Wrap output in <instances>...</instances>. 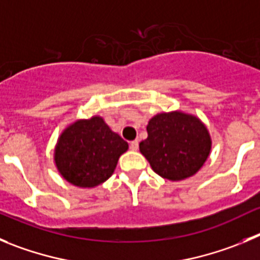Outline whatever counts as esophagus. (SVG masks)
<instances>
[{"label": "esophagus", "mask_w": 260, "mask_h": 260, "mask_svg": "<svg viewBox=\"0 0 260 260\" xmlns=\"http://www.w3.org/2000/svg\"><path fill=\"white\" fill-rule=\"evenodd\" d=\"M129 149L132 150V151H137V150H138V141H137V140H136V141L131 142Z\"/></svg>", "instance_id": "1"}]
</instances>
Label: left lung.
<instances>
[{
  "mask_svg": "<svg viewBox=\"0 0 260 260\" xmlns=\"http://www.w3.org/2000/svg\"><path fill=\"white\" fill-rule=\"evenodd\" d=\"M147 138L140 151L152 171L169 181H182L198 173L212 150L207 125L192 114L174 110L152 116Z\"/></svg>",
  "mask_w": 260,
  "mask_h": 260,
  "instance_id": "obj_1",
  "label": "left lung"
}]
</instances>
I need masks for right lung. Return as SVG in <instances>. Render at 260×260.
<instances>
[{
	"label": "right lung",
	"instance_id": "add662e5",
	"mask_svg": "<svg viewBox=\"0 0 260 260\" xmlns=\"http://www.w3.org/2000/svg\"><path fill=\"white\" fill-rule=\"evenodd\" d=\"M128 144L111 131L103 116L78 119L57 138L53 163L70 185L92 188L111 177Z\"/></svg>",
	"mask_w": 260,
	"mask_h": 260
}]
</instances>
